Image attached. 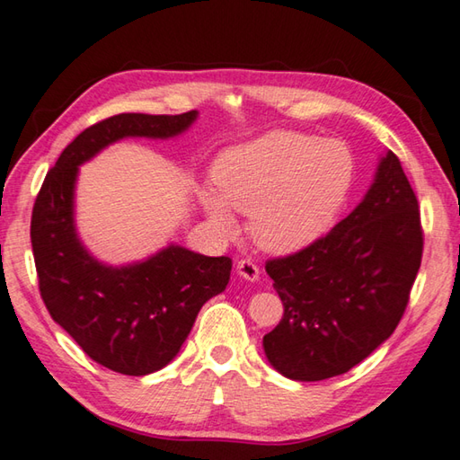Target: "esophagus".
<instances>
[{
    "label": "esophagus",
    "instance_id": "obj_1",
    "mask_svg": "<svg viewBox=\"0 0 460 460\" xmlns=\"http://www.w3.org/2000/svg\"><path fill=\"white\" fill-rule=\"evenodd\" d=\"M237 275L247 279V281H257L259 279V267L255 265V261L251 259H241L237 263Z\"/></svg>",
    "mask_w": 460,
    "mask_h": 460
}]
</instances>
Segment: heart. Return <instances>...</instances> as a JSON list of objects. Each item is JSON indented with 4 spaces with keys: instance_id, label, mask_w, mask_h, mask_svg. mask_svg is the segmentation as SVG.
<instances>
[{
    "instance_id": "heart-1",
    "label": "heart",
    "mask_w": 460,
    "mask_h": 460,
    "mask_svg": "<svg viewBox=\"0 0 460 460\" xmlns=\"http://www.w3.org/2000/svg\"><path fill=\"white\" fill-rule=\"evenodd\" d=\"M217 191L199 201L217 231H235L234 211L251 213L249 231L271 253H293L321 239L343 209L355 181L353 153L339 139L271 131L221 153Z\"/></svg>"
}]
</instances>
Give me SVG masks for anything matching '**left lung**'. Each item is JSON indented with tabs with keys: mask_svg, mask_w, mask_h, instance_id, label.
Returning a JSON list of instances; mask_svg holds the SVG:
<instances>
[{
	"mask_svg": "<svg viewBox=\"0 0 460 460\" xmlns=\"http://www.w3.org/2000/svg\"><path fill=\"white\" fill-rule=\"evenodd\" d=\"M422 257L417 195L386 151L365 199L299 253L269 259L283 319L263 337L279 373L323 381L385 343L407 309Z\"/></svg>",
	"mask_w": 460,
	"mask_h": 460,
	"instance_id": "8db88e82",
	"label": "left lung"
}]
</instances>
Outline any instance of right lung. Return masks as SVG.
Returning <instances> with one entry per match:
<instances>
[{
  "instance_id": "1",
  "label": "right lung",
  "mask_w": 460,
  "mask_h": 460,
  "mask_svg": "<svg viewBox=\"0 0 460 460\" xmlns=\"http://www.w3.org/2000/svg\"><path fill=\"white\" fill-rule=\"evenodd\" d=\"M195 119L197 111L107 117L63 149L33 205L31 247L45 307L87 357L115 373L143 376L173 361L197 313L225 291L233 263L173 243L139 263H102L75 229L77 171L123 137H175Z\"/></svg>"
}]
</instances>
